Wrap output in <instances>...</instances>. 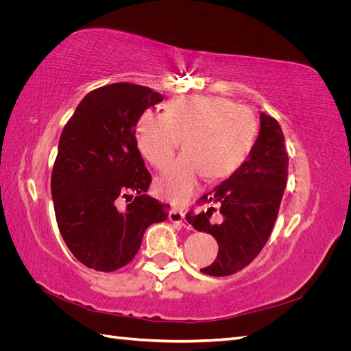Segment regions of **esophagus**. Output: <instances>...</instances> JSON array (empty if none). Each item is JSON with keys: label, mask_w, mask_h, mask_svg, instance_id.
<instances>
[{"label": "esophagus", "mask_w": 351, "mask_h": 351, "mask_svg": "<svg viewBox=\"0 0 351 351\" xmlns=\"http://www.w3.org/2000/svg\"><path fill=\"white\" fill-rule=\"evenodd\" d=\"M168 219L173 222V224H176V226H178V227H184V228H190V224L189 222L186 221V217H184V214L183 212H180V210H171L168 214Z\"/></svg>", "instance_id": "1"}]
</instances>
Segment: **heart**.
<instances>
[{
  "label": "heart",
  "mask_w": 351,
  "mask_h": 351,
  "mask_svg": "<svg viewBox=\"0 0 351 351\" xmlns=\"http://www.w3.org/2000/svg\"><path fill=\"white\" fill-rule=\"evenodd\" d=\"M254 114L234 101L190 95L169 101L164 112L143 110L134 124L141 154L158 169H167L184 137L186 154L158 183L159 192L182 206L193 197L204 176L215 182L246 161L256 142Z\"/></svg>",
  "instance_id": "b5f03b06"
}]
</instances>
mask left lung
<instances>
[{
  "label": "left lung",
  "mask_w": 351,
  "mask_h": 351,
  "mask_svg": "<svg viewBox=\"0 0 351 351\" xmlns=\"http://www.w3.org/2000/svg\"><path fill=\"white\" fill-rule=\"evenodd\" d=\"M259 123L249 158L226 182L199 199L202 204L219 206V221L210 219L214 206L196 215L187 214L189 224L218 243L215 262L200 269L212 277H227L247 267L268 241L278 215L289 176V155L278 121L261 112Z\"/></svg>",
  "instance_id": "1"
}]
</instances>
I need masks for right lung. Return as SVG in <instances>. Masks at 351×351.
I'll return each instance as SVG.
<instances>
[{"label": "right lung", "mask_w": 351, "mask_h": 351, "mask_svg": "<svg viewBox=\"0 0 351 351\" xmlns=\"http://www.w3.org/2000/svg\"><path fill=\"white\" fill-rule=\"evenodd\" d=\"M162 99L139 84L112 83L89 92L61 133L51 195L62 239L88 268L124 267L145 230L168 217L169 205L145 195L152 178L134 141L137 117ZM121 198L131 200L125 208Z\"/></svg>", "instance_id": "right-lung-1"}]
</instances>
